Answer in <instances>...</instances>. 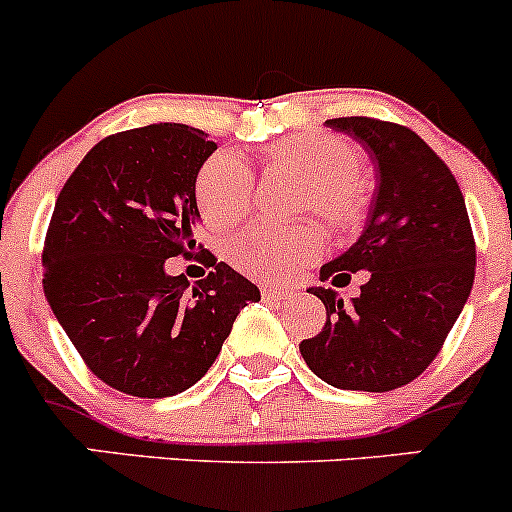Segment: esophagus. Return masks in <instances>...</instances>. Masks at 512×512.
<instances>
[{
    "instance_id": "1",
    "label": "esophagus",
    "mask_w": 512,
    "mask_h": 512,
    "mask_svg": "<svg viewBox=\"0 0 512 512\" xmlns=\"http://www.w3.org/2000/svg\"><path fill=\"white\" fill-rule=\"evenodd\" d=\"M262 297L267 299V302H282V299H292L294 292L289 287H272V285H262Z\"/></svg>"
}]
</instances>
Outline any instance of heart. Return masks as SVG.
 I'll use <instances>...</instances> for the list:
<instances>
[{
    "label": "heart",
    "instance_id": "heart-1",
    "mask_svg": "<svg viewBox=\"0 0 512 512\" xmlns=\"http://www.w3.org/2000/svg\"><path fill=\"white\" fill-rule=\"evenodd\" d=\"M262 170L302 178L299 213H317L337 232L356 230L366 218L369 190L361 178L359 151L349 141L322 133H297L272 141L262 151ZM255 198L250 168L232 153H215L195 175V203L215 230L245 220ZM324 252V237L314 225H255L232 237L225 247L227 262L255 280H285L312 265Z\"/></svg>",
    "mask_w": 512,
    "mask_h": 512
}]
</instances>
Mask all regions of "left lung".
Returning a JSON list of instances; mask_svg holds the SVG:
<instances>
[{
  "label": "left lung",
  "mask_w": 512,
  "mask_h": 512,
  "mask_svg": "<svg viewBox=\"0 0 512 512\" xmlns=\"http://www.w3.org/2000/svg\"><path fill=\"white\" fill-rule=\"evenodd\" d=\"M327 126L374 160L376 195L359 240L319 280L347 287L354 272L369 275L349 307L334 289H309L327 322L299 352L327 384L381 394L414 381L441 352L471 294L476 240L456 178L411 128L366 116Z\"/></svg>",
  "instance_id": "8db88e82"
}]
</instances>
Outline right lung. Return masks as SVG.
<instances>
[{"label": "right lung", "mask_w": 512, "mask_h": 512, "mask_svg": "<svg viewBox=\"0 0 512 512\" xmlns=\"http://www.w3.org/2000/svg\"><path fill=\"white\" fill-rule=\"evenodd\" d=\"M208 133L151 123L98 141L56 198L44 240V294L66 337L111 389L163 399L190 389L218 359L232 322L260 289L215 260L188 292L170 257L200 250L195 175Z\"/></svg>", "instance_id": "1"}]
</instances>
